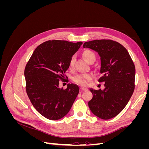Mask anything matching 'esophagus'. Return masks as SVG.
<instances>
[{
  "label": "esophagus",
  "instance_id": "obj_1",
  "mask_svg": "<svg viewBox=\"0 0 149 149\" xmlns=\"http://www.w3.org/2000/svg\"><path fill=\"white\" fill-rule=\"evenodd\" d=\"M86 90H87V88H80V91H81V92L86 91Z\"/></svg>",
  "mask_w": 149,
  "mask_h": 149
}]
</instances>
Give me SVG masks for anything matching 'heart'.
Returning a JSON list of instances; mask_svg holds the SVG:
<instances>
[{"label": "heart", "mask_w": 149, "mask_h": 149, "mask_svg": "<svg viewBox=\"0 0 149 149\" xmlns=\"http://www.w3.org/2000/svg\"><path fill=\"white\" fill-rule=\"evenodd\" d=\"M83 56L84 58V60L88 63L91 61H94L95 60V54L92 51L89 49H86L83 52ZM74 63V57L72 56L70 61V67H73ZM93 78V74L91 73H84V74H80L74 76L73 78V81L79 86H85L88 84V81Z\"/></svg>", "instance_id": "b5f03b06"}]
</instances>
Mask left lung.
<instances>
[{
    "label": "left lung",
    "instance_id": "1",
    "mask_svg": "<svg viewBox=\"0 0 149 149\" xmlns=\"http://www.w3.org/2000/svg\"><path fill=\"white\" fill-rule=\"evenodd\" d=\"M83 47L92 49L100 56L101 76L98 81L104 82V89H89L93 98L88 102L89 107L98 118L111 119L124 109L134 93V62L127 49L113 40H93L85 42Z\"/></svg>",
    "mask_w": 149,
    "mask_h": 149
}]
</instances>
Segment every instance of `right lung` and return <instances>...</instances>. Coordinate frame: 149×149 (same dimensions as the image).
<instances>
[{"label": "right lung", "mask_w": 149, "mask_h": 149, "mask_svg": "<svg viewBox=\"0 0 149 149\" xmlns=\"http://www.w3.org/2000/svg\"><path fill=\"white\" fill-rule=\"evenodd\" d=\"M82 44L48 40L37 47L26 65V93L36 110L48 119L63 118L78 96L77 85L68 84L63 89L59 88V81L63 79L70 59Z\"/></svg>", "instance_id": "add662e5"}]
</instances>
